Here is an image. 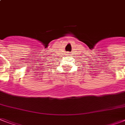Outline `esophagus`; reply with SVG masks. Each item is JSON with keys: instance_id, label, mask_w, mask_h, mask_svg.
I'll use <instances>...</instances> for the list:
<instances>
[{"instance_id": "1", "label": "esophagus", "mask_w": 125, "mask_h": 125, "mask_svg": "<svg viewBox=\"0 0 125 125\" xmlns=\"http://www.w3.org/2000/svg\"><path fill=\"white\" fill-rule=\"evenodd\" d=\"M68 53H69V52H68Z\"/></svg>"}]
</instances>
